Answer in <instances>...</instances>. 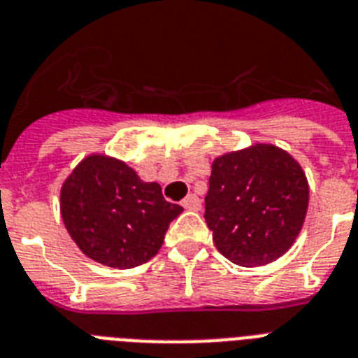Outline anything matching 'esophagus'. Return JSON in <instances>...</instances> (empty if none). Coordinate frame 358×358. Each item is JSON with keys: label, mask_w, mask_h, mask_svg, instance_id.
Segmentation results:
<instances>
[{"label": "esophagus", "mask_w": 358, "mask_h": 358, "mask_svg": "<svg viewBox=\"0 0 358 358\" xmlns=\"http://www.w3.org/2000/svg\"><path fill=\"white\" fill-rule=\"evenodd\" d=\"M182 206H184L185 210H195L196 212V210H201V199L191 193V195H187L184 201H182Z\"/></svg>", "instance_id": "esophagus-1"}]
</instances>
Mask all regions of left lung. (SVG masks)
<instances>
[{
	"label": "left lung",
	"instance_id": "left-lung-1",
	"mask_svg": "<svg viewBox=\"0 0 358 358\" xmlns=\"http://www.w3.org/2000/svg\"><path fill=\"white\" fill-rule=\"evenodd\" d=\"M204 202V219L219 252L238 266H266L299 236L308 210V182L288 152L256 143L213 159Z\"/></svg>",
	"mask_w": 358,
	"mask_h": 358
}]
</instances>
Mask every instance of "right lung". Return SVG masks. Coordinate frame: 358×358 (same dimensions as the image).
Returning a JSON list of instances; mask_svg holds the SVG:
<instances>
[{
    "label": "right lung",
    "instance_id": "right-lung-1",
    "mask_svg": "<svg viewBox=\"0 0 358 358\" xmlns=\"http://www.w3.org/2000/svg\"><path fill=\"white\" fill-rule=\"evenodd\" d=\"M184 208L167 202L156 182H143L117 157L81 159L61 187V217L81 252L102 266L129 269L162 249Z\"/></svg>",
    "mask_w": 358,
    "mask_h": 358
}]
</instances>
